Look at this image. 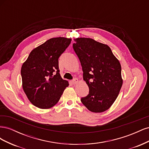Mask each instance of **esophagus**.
Returning <instances> with one entry per match:
<instances>
[{
    "instance_id": "obj_1",
    "label": "esophagus",
    "mask_w": 149,
    "mask_h": 149,
    "mask_svg": "<svg viewBox=\"0 0 149 149\" xmlns=\"http://www.w3.org/2000/svg\"><path fill=\"white\" fill-rule=\"evenodd\" d=\"M72 83H73V84H76V83H78V79H76V78H74V79H73L72 80Z\"/></svg>"
}]
</instances>
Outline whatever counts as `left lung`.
Returning <instances> with one entry per match:
<instances>
[{
	"mask_svg": "<svg viewBox=\"0 0 149 149\" xmlns=\"http://www.w3.org/2000/svg\"><path fill=\"white\" fill-rule=\"evenodd\" d=\"M74 41L73 47L89 89L81 101L90 111H105L116 101L123 85L120 63L107 45L89 38Z\"/></svg>",
	"mask_w": 149,
	"mask_h": 149,
	"instance_id": "8db88e82",
	"label": "left lung"
}]
</instances>
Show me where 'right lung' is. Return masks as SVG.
I'll return each mask as SVG.
<instances>
[{
    "instance_id": "1",
    "label": "right lung",
    "mask_w": 149,
    "mask_h": 149,
    "mask_svg": "<svg viewBox=\"0 0 149 149\" xmlns=\"http://www.w3.org/2000/svg\"><path fill=\"white\" fill-rule=\"evenodd\" d=\"M71 39L53 38L31 51L22 65V87L29 100L40 109H49L60 100L68 82L60 74L58 58Z\"/></svg>"
}]
</instances>
